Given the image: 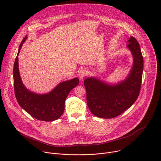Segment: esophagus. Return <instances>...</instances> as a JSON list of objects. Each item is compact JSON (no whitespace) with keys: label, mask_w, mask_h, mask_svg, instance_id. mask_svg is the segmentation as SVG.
I'll use <instances>...</instances> for the list:
<instances>
[{"label":"esophagus","mask_w":161,"mask_h":161,"mask_svg":"<svg viewBox=\"0 0 161 161\" xmlns=\"http://www.w3.org/2000/svg\"><path fill=\"white\" fill-rule=\"evenodd\" d=\"M88 74V71L86 69H81L79 71H78V76L80 79H83L85 78L86 75Z\"/></svg>","instance_id":"obj_1"}]
</instances>
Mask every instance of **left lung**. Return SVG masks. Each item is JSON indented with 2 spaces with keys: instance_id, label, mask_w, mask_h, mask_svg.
<instances>
[{
  "instance_id": "obj_1",
  "label": "left lung",
  "mask_w": 161,
  "mask_h": 161,
  "mask_svg": "<svg viewBox=\"0 0 161 161\" xmlns=\"http://www.w3.org/2000/svg\"><path fill=\"white\" fill-rule=\"evenodd\" d=\"M127 48L133 58L132 67L125 80L109 84L95 77L84 80L88 107L94 115L103 119L116 117L129 108L139 96L143 71V57L137 41L130 36Z\"/></svg>"
}]
</instances>
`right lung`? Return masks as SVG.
<instances>
[{
    "label": "right lung",
    "instance_id": "obj_1",
    "mask_svg": "<svg viewBox=\"0 0 161 161\" xmlns=\"http://www.w3.org/2000/svg\"><path fill=\"white\" fill-rule=\"evenodd\" d=\"M27 39L25 36L21 42L13 68L14 94L19 106L34 118L45 122H52L59 119L64 111L65 101L70 91L79 83V79L64 81L57 85L49 93L39 94L27 89L23 83L18 67V55L23 44Z\"/></svg>",
    "mask_w": 161,
    "mask_h": 161
}]
</instances>
